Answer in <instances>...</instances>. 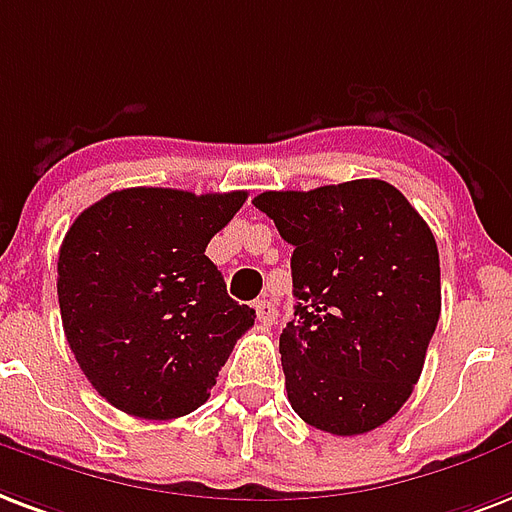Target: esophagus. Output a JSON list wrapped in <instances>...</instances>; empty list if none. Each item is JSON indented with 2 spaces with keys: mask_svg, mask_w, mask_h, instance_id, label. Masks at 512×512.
Instances as JSON below:
<instances>
[{
  "mask_svg": "<svg viewBox=\"0 0 512 512\" xmlns=\"http://www.w3.org/2000/svg\"><path fill=\"white\" fill-rule=\"evenodd\" d=\"M255 314H257V322L265 327L276 325V319H279V311H276V306H273L268 298L255 300Z\"/></svg>",
  "mask_w": 512,
  "mask_h": 512,
  "instance_id": "esophagus-1",
  "label": "esophagus"
}]
</instances>
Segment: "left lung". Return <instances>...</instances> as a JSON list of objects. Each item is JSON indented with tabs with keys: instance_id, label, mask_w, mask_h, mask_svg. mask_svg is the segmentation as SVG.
<instances>
[{
	"instance_id": "8db88e82",
	"label": "left lung",
	"mask_w": 512,
	"mask_h": 512,
	"mask_svg": "<svg viewBox=\"0 0 512 512\" xmlns=\"http://www.w3.org/2000/svg\"><path fill=\"white\" fill-rule=\"evenodd\" d=\"M252 204L292 244L295 319L279 338L292 411L330 435L389 421L419 381L440 319V257L384 179L268 190Z\"/></svg>"
}]
</instances>
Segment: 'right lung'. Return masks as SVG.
Instances as JSON below:
<instances>
[{
	"mask_svg": "<svg viewBox=\"0 0 512 512\" xmlns=\"http://www.w3.org/2000/svg\"><path fill=\"white\" fill-rule=\"evenodd\" d=\"M247 201L128 187L88 206L58 252V306L74 360L107 403L177 419L206 403L255 308L225 290L206 257Z\"/></svg>",
	"mask_w": 512,
	"mask_h": 512,
	"instance_id": "obj_1",
	"label": "right lung"
}]
</instances>
